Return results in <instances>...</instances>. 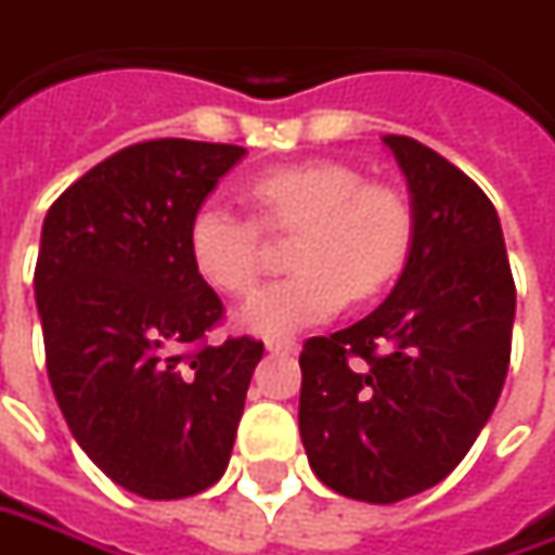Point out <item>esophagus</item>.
<instances>
[{"instance_id": "34e87169", "label": "esophagus", "mask_w": 555, "mask_h": 555, "mask_svg": "<svg viewBox=\"0 0 555 555\" xmlns=\"http://www.w3.org/2000/svg\"><path fill=\"white\" fill-rule=\"evenodd\" d=\"M267 350L270 353H295L298 341L295 338H267Z\"/></svg>"}]
</instances>
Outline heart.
Returning <instances> with one entry per match:
<instances>
[{
    "instance_id": "b5f03b06",
    "label": "heart",
    "mask_w": 555,
    "mask_h": 555,
    "mask_svg": "<svg viewBox=\"0 0 555 555\" xmlns=\"http://www.w3.org/2000/svg\"><path fill=\"white\" fill-rule=\"evenodd\" d=\"M257 216L207 202L189 223V257L207 285L242 295L260 273L267 231L295 235V273L257 288L238 307V325L279 338L323 323L341 304L373 301L413 248V207L385 182H366L341 160L282 164L248 182Z\"/></svg>"
}]
</instances>
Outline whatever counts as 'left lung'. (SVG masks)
Wrapping results in <instances>:
<instances>
[{
  "mask_svg": "<svg viewBox=\"0 0 555 555\" xmlns=\"http://www.w3.org/2000/svg\"><path fill=\"white\" fill-rule=\"evenodd\" d=\"M413 195L395 292L301 350V441L332 491L398 503L444 481L503 391L516 282L491 198L410 135H385Z\"/></svg>",
  "mask_w": 555,
  "mask_h": 555,
  "instance_id": "left-lung-1",
  "label": "left lung"
}]
</instances>
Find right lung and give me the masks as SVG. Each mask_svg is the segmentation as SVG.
Listing matches in <instances>:
<instances>
[{"instance_id":"obj_1","label":"right lung","mask_w":555,"mask_h":555,"mask_svg":"<svg viewBox=\"0 0 555 555\" xmlns=\"http://www.w3.org/2000/svg\"><path fill=\"white\" fill-rule=\"evenodd\" d=\"M242 145L152 139L105 157L49 207L37 292L46 370L86 456L145 500L220 481L263 341L207 335L223 301L189 223Z\"/></svg>"}]
</instances>
